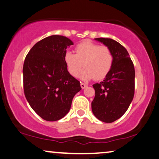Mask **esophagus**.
Listing matches in <instances>:
<instances>
[{
    "label": "esophagus",
    "instance_id": "esophagus-1",
    "mask_svg": "<svg viewBox=\"0 0 159 159\" xmlns=\"http://www.w3.org/2000/svg\"><path fill=\"white\" fill-rule=\"evenodd\" d=\"M81 87L84 89L87 87V85H86V84H84V83H81Z\"/></svg>",
    "mask_w": 159,
    "mask_h": 159
}]
</instances>
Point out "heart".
I'll list each match as a JSON object with an SVG mask.
<instances>
[{"label":"heart","mask_w":159,"mask_h":159,"mask_svg":"<svg viewBox=\"0 0 159 159\" xmlns=\"http://www.w3.org/2000/svg\"><path fill=\"white\" fill-rule=\"evenodd\" d=\"M75 54L67 52L64 55L67 71L73 77L78 75L84 66L85 68L79 76L84 81L94 78L97 81L102 80L111 71L113 55L107 46L85 41L75 46Z\"/></svg>","instance_id":"heart-1"}]
</instances>
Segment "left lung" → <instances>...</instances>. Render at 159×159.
<instances>
[{
	"mask_svg": "<svg viewBox=\"0 0 159 159\" xmlns=\"http://www.w3.org/2000/svg\"><path fill=\"white\" fill-rule=\"evenodd\" d=\"M94 39L111 49L113 63L103 81L93 85L95 97L92 102V110L99 120L112 123L126 113L134 97V64L127 51L118 42L104 38Z\"/></svg>",
	"mask_w": 159,
	"mask_h": 159,
	"instance_id": "8db88e82",
	"label": "left lung"
}]
</instances>
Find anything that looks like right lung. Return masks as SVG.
Returning a JSON list of instances; mask_svg holds the SVG:
<instances>
[{
  "label": "right lung",
  "instance_id": "right-lung-1",
  "mask_svg": "<svg viewBox=\"0 0 159 159\" xmlns=\"http://www.w3.org/2000/svg\"><path fill=\"white\" fill-rule=\"evenodd\" d=\"M71 40L51 35L34 45L23 65V86L27 102L43 119L55 121L70 109L72 100L81 91L80 81L67 71L64 55Z\"/></svg>",
  "mask_w": 159,
  "mask_h": 159
}]
</instances>
